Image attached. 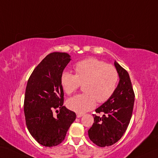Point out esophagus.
Here are the masks:
<instances>
[{
	"mask_svg": "<svg viewBox=\"0 0 158 158\" xmlns=\"http://www.w3.org/2000/svg\"><path fill=\"white\" fill-rule=\"evenodd\" d=\"M76 116H77V118H80V117H82V116H83V114H81V113H77Z\"/></svg>",
	"mask_w": 158,
	"mask_h": 158,
	"instance_id": "esophagus-1",
	"label": "esophagus"
}]
</instances>
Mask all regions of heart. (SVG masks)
I'll return each mask as SVG.
<instances>
[{"label":"heart","mask_w":158,"mask_h":158,"mask_svg":"<svg viewBox=\"0 0 158 158\" xmlns=\"http://www.w3.org/2000/svg\"><path fill=\"white\" fill-rule=\"evenodd\" d=\"M76 75L63 72L61 85L66 94H71L83 85L81 94L67 101L69 109L77 113H84L98 103L107 101L114 93L118 81V73L114 66L96 58H88L77 62L74 66Z\"/></svg>","instance_id":"b5f03b06"}]
</instances>
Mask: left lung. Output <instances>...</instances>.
Wrapping results in <instances>:
<instances>
[{
  "label": "left lung",
  "mask_w": 158,
  "mask_h": 158,
  "mask_svg": "<svg viewBox=\"0 0 158 158\" xmlns=\"http://www.w3.org/2000/svg\"><path fill=\"white\" fill-rule=\"evenodd\" d=\"M118 73L119 82L114 93L108 100L96 109L93 114L94 123L88 131L91 141L100 147L112 146L125 133L132 117L135 93L128 72L114 62Z\"/></svg>",
  "instance_id": "left-lung-1"
}]
</instances>
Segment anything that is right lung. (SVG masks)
Returning a JSON list of instances; mask_svg holds the SVG:
<instances>
[{
    "mask_svg": "<svg viewBox=\"0 0 158 158\" xmlns=\"http://www.w3.org/2000/svg\"><path fill=\"white\" fill-rule=\"evenodd\" d=\"M71 60L66 52L48 54L37 66L27 81L24 99L26 123L30 135L41 145L55 146L64 139L76 113L64 103L61 76ZM59 109L54 117L52 112Z\"/></svg>",
    "mask_w": 158,
    "mask_h": 158,
    "instance_id": "right-lung-1",
    "label": "right lung"
}]
</instances>
